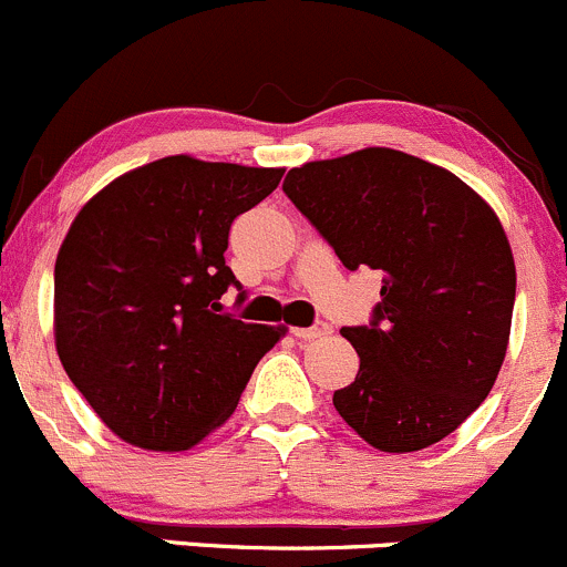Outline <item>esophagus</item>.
I'll list each match as a JSON object with an SVG mask.
<instances>
[{
	"instance_id": "obj_1",
	"label": "esophagus",
	"mask_w": 567,
	"mask_h": 567,
	"mask_svg": "<svg viewBox=\"0 0 567 567\" xmlns=\"http://www.w3.org/2000/svg\"><path fill=\"white\" fill-rule=\"evenodd\" d=\"M330 332V324L327 322H313L311 327H291V336L302 338V341H311V338H322Z\"/></svg>"
}]
</instances>
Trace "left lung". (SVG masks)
<instances>
[{"instance_id":"1","label":"left lung","mask_w":567,"mask_h":567,"mask_svg":"<svg viewBox=\"0 0 567 567\" xmlns=\"http://www.w3.org/2000/svg\"><path fill=\"white\" fill-rule=\"evenodd\" d=\"M284 194L347 270L382 272L338 414L384 453L445 440L492 393L511 338L516 265L494 209L447 168L388 147L291 168Z\"/></svg>"}]
</instances>
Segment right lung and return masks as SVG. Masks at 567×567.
<instances>
[{
    "label": "right lung",
    "instance_id": "1",
    "mask_svg": "<svg viewBox=\"0 0 567 567\" xmlns=\"http://www.w3.org/2000/svg\"><path fill=\"white\" fill-rule=\"evenodd\" d=\"M281 177L172 155L116 177L75 215L54 267L56 354L120 440L194 447L281 341L286 327L220 313L226 289H243L224 259L231 220Z\"/></svg>",
    "mask_w": 567,
    "mask_h": 567
}]
</instances>
